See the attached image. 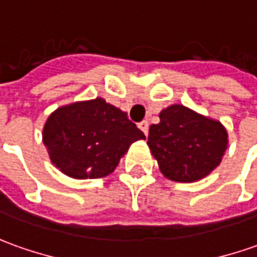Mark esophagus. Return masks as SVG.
Returning a JSON list of instances; mask_svg holds the SVG:
<instances>
[{"label":"esophagus","instance_id":"1","mask_svg":"<svg viewBox=\"0 0 257 257\" xmlns=\"http://www.w3.org/2000/svg\"><path fill=\"white\" fill-rule=\"evenodd\" d=\"M138 126H139V129L142 131L145 135H148V132H149V122L148 121H142L138 123Z\"/></svg>","mask_w":257,"mask_h":257}]
</instances>
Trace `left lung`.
Returning a JSON list of instances; mask_svg holds the SVG:
<instances>
[{
	"mask_svg": "<svg viewBox=\"0 0 257 257\" xmlns=\"http://www.w3.org/2000/svg\"><path fill=\"white\" fill-rule=\"evenodd\" d=\"M159 116L160 122L149 129L148 145L167 179L197 181L221 163L228 135L219 122L179 104Z\"/></svg>",
	"mask_w": 257,
	"mask_h": 257,
	"instance_id": "1",
	"label": "left lung"
}]
</instances>
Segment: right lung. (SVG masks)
I'll list each match as a JSON object with an SVG mask.
<instances>
[{"mask_svg":"<svg viewBox=\"0 0 257 257\" xmlns=\"http://www.w3.org/2000/svg\"><path fill=\"white\" fill-rule=\"evenodd\" d=\"M145 139L126 112L95 98L56 109L43 129L50 160L74 179H99L115 170L128 148Z\"/></svg>","mask_w":257,"mask_h":257,"instance_id":"add662e5","label":"right lung"}]
</instances>
